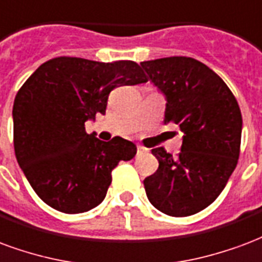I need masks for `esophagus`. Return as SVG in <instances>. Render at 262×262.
Wrapping results in <instances>:
<instances>
[{
    "label": "esophagus",
    "mask_w": 262,
    "mask_h": 262,
    "mask_svg": "<svg viewBox=\"0 0 262 262\" xmlns=\"http://www.w3.org/2000/svg\"><path fill=\"white\" fill-rule=\"evenodd\" d=\"M137 152H138V154H142V152H146V149H145L144 146H139V145H138V148H137Z\"/></svg>",
    "instance_id": "1"
}]
</instances>
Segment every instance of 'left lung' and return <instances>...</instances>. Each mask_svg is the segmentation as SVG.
I'll return each mask as SVG.
<instances>
[{
	"mask_svg": "<svg viewBox=\"0 0 262 262\" xmlns=\"http://www.w3.org/2000/svg\"><path fill=\"white\" fill-rule=\"evenodd\" d=\"M148 79L166 97L165 124L184 133L177 156L163 148L159 162L144 180L156 209L170 216H190L215 201L237 165L242 113L221 76L190 57H166L141 62Z\"/></svg>",
	"mask_w": 262,
	"mask_h": 262,
	"instance_id": "8db88e82",
	"label": "left lung"
}]
</instances>
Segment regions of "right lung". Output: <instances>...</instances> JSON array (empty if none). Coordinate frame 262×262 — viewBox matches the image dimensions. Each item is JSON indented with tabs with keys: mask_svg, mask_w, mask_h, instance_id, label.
Returning <instances> with one entry per match:
<instances>
[{
	"mask_svg": "<svg viewBox=\"0 0 262 262\" xmlns=\"http://www.w3.org/2000/svg\"><path fill=\"white\" fill-rule=\"evenodd\" d=\"M148 81L134 61L57 57L28 78L12 108L13 148L34 192L64 213L91 211L104 200L112 170L137 146L121 137L104 142L85 131L104 114L110 92Z\"/></svg>",
	"mask_w": 262,
	"mask_h": 262,
	"instance_id": "obj_1",
	"label": "right lung"
}]
</instances>
